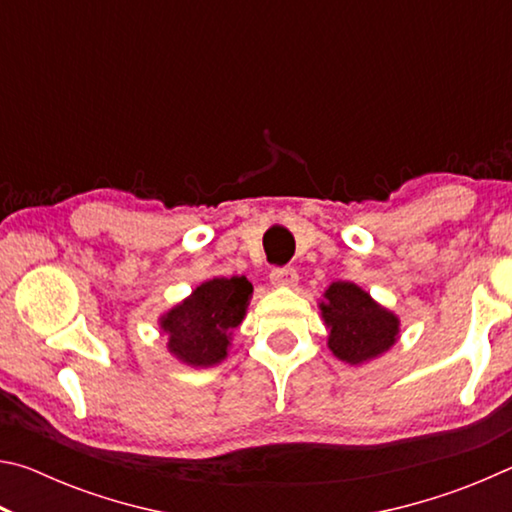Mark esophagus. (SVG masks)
<instances>
[{"instance_id":"1","label":"esophagus","mask_w":512,"mask_h":512,"mask_svg":"<svg viewBox=\"0 0 512 512\" xmlns=\"http://www.w3.org/2000/svg\"><path fill=\"white\" fill-rule=\"evenodd\" d=\"M298 282V273L296 268L291 266H282V268H273L271 271V284L273 287H293Z\"/></svg>"}]
</instances>
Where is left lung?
<instances>
[{"label": "left lung", "instance_id": "8db88e82", "mask_svg": "<svg viewBox=\"0 0 512 512\" xmlns=\"http://www.w3.org/2000/svg\"><path fill=\"white\" fill-rule=\"evenodd\" d=\"M329 329L327 345L336 359L361 366L388 352L400 336V318L377 305L354 282H332L320 302Z\"/></svg>", "mask_w": 512, "mask_h": 512}]
</instances>
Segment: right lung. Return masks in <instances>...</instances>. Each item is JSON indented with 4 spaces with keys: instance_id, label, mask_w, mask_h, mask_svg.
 I'll return each mask as SVG.
<instances>
[{
    "instance_id": "add662e5",
    "label": "right lung",
    "mask_w": 512,
    "mask_h": 512,
    "mask_svg": "<svg viewBox=\"0 0 512 512\" xmlns=\"http://www.w3.org/2000/svg\"><path fill=\"white\" fill-rule=\"evenodd\" d=\"M253 284L244 275L212 277L160 318L167 350L192 368H210L228 357L232 329L246 316Z\"/></svg>"
}]
</instances>
